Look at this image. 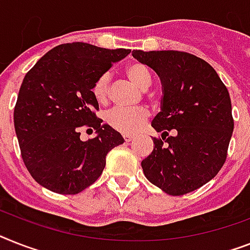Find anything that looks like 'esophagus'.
<instances>
[{"mask_svg": "<svg viewBox=\"0 0 250 250\" xmlns=\"http://www.w3.org/2000/svg\"><path fill=\"white\" fill-rule=\"evenodd\" d=\"M134 138L131 137V135H124V140H125V142H126V143H129V142H131V140H133Z\"/></svg>", "mask_w": 250, "mask_h": 250, "instance_id": "34e87169", "label": "esophagus"}]
</instances>
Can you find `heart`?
<instances>
[{
  "label": "heart",
  "mask_w": 250,
  "mask_h": 250,
  "mask_svg": "<svg viewBox=\"0 0 250 250\" xmlns=\"http://www.w3.org/2000/svg\"><path fill=\"white\" fill-rule=\"evenodd\" d=\"M124 74L130 83L142 90L144 97L152 100V94L147 89L152 84V75L147 66L142 62H130L124 67ZM92 94L100 104H107L110 101V76L103 74L98 76L92 86ZM150 112L146 106H138L134 108H115L106 115V123L113 130L124 135H131L138 133L149 119Z\"/></svg>",
  "instance_id": "b5f03b06"
}]
</instances>
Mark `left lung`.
Listing matches in <instances>:
<instances>
[{"instance_id": "left-lung-1", "label": "left lung", "mask_w": 250, "mask_h": 250, "mask_svg": "<svg viewBox=\"0 0 250 250\" xmlns=\"http://www.w3.org/2000/svg\"><path fill=\"white\" fill-rule=\"evenodd\" d=\"M160 76L162 110L152 126L162 133L142 161L148 180L184 195L212 180L224 166L234 130L230 94L214 69L183 51H133ZM173 135L170 136L169 133Z\"/></svg>"}]
</instances>
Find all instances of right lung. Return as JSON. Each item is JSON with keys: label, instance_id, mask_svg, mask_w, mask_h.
<instances>
[{"label": "right lung", "instance_id": "1", "mask_svg": "<svg viewBox=\"0 0 250 250\" xmlns=\"http://www.w3.org/2000/svg\"><path fill=\"white\" fill-rule=\"evenodd\" d=\"M130 49L89 43L52 48L26 73L14 110L21 158L33 179L59 194H78L101 176L106 156L124 143L120 134L97 117L92 86ZM99 135L83 142L80 131Z\"/></svg>", "mask_w": 250, "mask_h": 250}]
</instances>
